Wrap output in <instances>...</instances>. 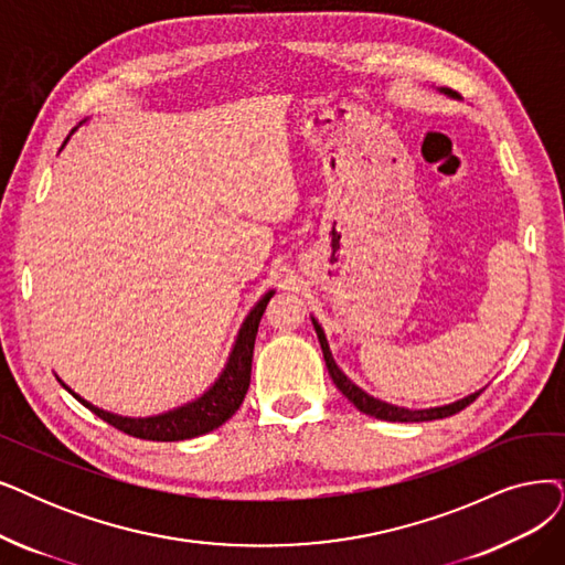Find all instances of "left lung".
<instances>
[{
    "instance_id": "8db88e82",
    "label": "left lung",
    "mask_w": 565,
    "mask_h": 565,
    "mask_svg": "<svg viewBox=\"0 0 565 565\" xmlns=\"http://www.w3.org/2000/svg\"><path fill=\"white\" fill-rule=\"evenodd\" d=\"M443 95H452L449 89H440ZM312 320V327H315V333H318L320 338V345H322V354H324V361H327V369H329V375L333 380V385L343 392V396L354 405V408L359 413L364 415H371L375 419H385V422H431V419H443V417H449V415H457L459 411H463L466 405H470L472 401H476L480 396V392L470 394L461 401H455V403H447V405H438V408H426V411H411V408H398V405H392V403H385L380 398H373L371 394H366L361 387H356L354 382L335 366V361L331 356V350H329V343H327V335H324V329L318 324V320Z\"/></svg>"
}]
</instances>
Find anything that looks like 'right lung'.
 I'll list each match as a JSON object with an SVG mask.
<instances>
[{
  "instance_id": "right-lung-1",
  "label": "right lung",
  "mask_w": 565,
  "mask_h": 565,
  "mask_svg": "<svg viewBox=\"0 0 565 565\" xmlns=\"http://www.w3.org/2000/svg\"><path fill=\"white\" fill-rule=\"evenodd\" d=\"M66 141H70V137H66ZM274 295L276 291L268 289L266 295L255 303V308L247 312V318L243 320V324L238 329L232 354L227 359V366H224L220 377L199 398L180 405V408H173L162 415H152V417H122V415H113L108 411H102L93 403H87L57 377L60 385L74 398H78L87 411H93L97 417H102L110 426L120 428V431H125L127 436L143 438V440H157V443H173V440H188V438L204 436V434L213 431V428L222 426L241 408V403L247 394V387H250L253 350H255L259 320L266 310L268 299Z\"/></svg>"
}]
</instances>
